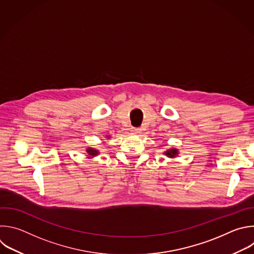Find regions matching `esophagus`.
I'll list each match as a JSON object with an SVG mask.
<instances>
[{
	"mask_svg": "<svg viewBox=\"0 0 254 254\" xmlns=\"http://www.w3.org/2000/svg\"><path fill=\"white\" fill-rule=\"evenodd\" d=\"M130 131H131L132 134H139V133H141V129L138 128V127H131Z\"/></svg>",
	"mask_w": 254,
	"mask_h": 254,
	"instance_id": "obj_1",
	"label": "esophagus"
}]
</instances>
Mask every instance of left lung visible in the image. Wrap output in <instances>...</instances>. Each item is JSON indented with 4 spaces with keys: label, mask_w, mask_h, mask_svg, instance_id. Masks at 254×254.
Instances as JSON below:
<instances>
[{
    "label": "left lung",
    "mask_w": 254,
    "mask_h": 254,
    "mask_svg": "<svg viewBox=\"0 0 254 254\" xmlns=\"http://www.w3.org/2000/svg\"><path fill=\"white\" fill-rule=\"evenodd\" d=\"M165 156H167V157H170V158H175V157H177L179 154H180V151H179V149L177 148V147H171V148H168V149H166L164 152H162Z\"/></svg>",
    "instance_id": "left-lung-1"
}]
</instances>
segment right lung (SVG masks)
I'll use <instances>...</instances> for the list:
<instances>
[{"mask_svg":"<svg viewBox=\"0 0 254 254\" xmlns=\"http://www.w3.org/2000/svg\"><path fill=\"white\" fill-rule=\"evenodd\" d=\"M107 138H110V135H106ZM87 153H88V158H94L95 156H98L101 152L99 149H96V148H93V147H87L86 149Z\"/></svg>","mask_w":254,"mask_h":254,"instance_id":"obj_1","label":"right lung"}]
</instances>
